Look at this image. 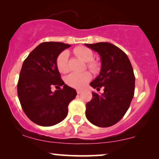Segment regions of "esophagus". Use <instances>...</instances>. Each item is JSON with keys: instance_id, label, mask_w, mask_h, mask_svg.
I'll return each mask as SVG.
<instances>
[{"instance_id": "34e87169", "label": "esophagus", "mask_w": 159, "mask_h": 159, "mask_svg": "<svg viewBox=\"0 0 159 159\" xmlns=\"http://www.w3.org/2000/svg\"><path fill=\"white\" fill-rule=\"evenodd\" d=\"M82 92V90H77V93L78 95L81 94Z\"/></svg>"}]
</instances>
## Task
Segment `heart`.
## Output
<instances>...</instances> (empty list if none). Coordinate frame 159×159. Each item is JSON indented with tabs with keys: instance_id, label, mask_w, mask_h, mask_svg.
I'll use <instances>...</instances> for the list:
<instances>
[{
	"instance_id": "1",
	"label": "heart",
	"mask_w": 159,
	"mask_h": 159,
	"mask_svg": "<svg viewBox=\"0 0 159 159\" xmlns=\"http://www.w3.org/2000/svg\"><path fill=\"white\" fill-rule=\"evenodd\" d=\"M74 53L87 62V66L93 72L96 73L100 70V64L93 61V53L90 48L84 46H79L74 49ZM56 66L61 73H67L69 70V53L64 51L56 58ZM92 75L89 71L82 73L73 72L66 77V82L69 86L75 88H82L90 81Z\"/></svg>"
}]
</instances>
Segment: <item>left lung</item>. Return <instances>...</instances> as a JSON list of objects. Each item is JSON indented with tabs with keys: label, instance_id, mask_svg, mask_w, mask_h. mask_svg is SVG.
I'll list each match as a JSON object with an SVG mask.
<instances>
[{
	"label": "left lung",
	"instance_id": "1",
	"mask_svg": "<svg viewBox=\"0 0 159 159\" xmlns=\"http://www.w3.org/2000/svg\"><path fill=\"white\" fill-rule=\"evenodd\" d=\"M101 56L99 75L90 86L104 93L93 92V98L86 104L87 119L97 127H108L115 125L125 116L134 93L133 69L127 54L109 43L84 44Z\"/></svg>",
	"mask_w": 159,
	"mask_h": 159
}]
</instances>
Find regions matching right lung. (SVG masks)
Segmentation results:
<instances>
[{"mask_svg": "<svg viewBox=\"0 0 159 159\" xmlns=\"http://www.w3.org/2000/svg\"><path fill=\"white\" fill-rule=\"evenodd\" d=\"M70 45L45 42L24 61L17 84L21 108L32 121L43 127L55 125L68 114V106L77 92L61 79L56 66L58 56ZM63 87L52 92V86Z\"/></svg>", "mask_w": 159, "mask_h": 159, "instance_id": "right-lung-1", "label": "right lung"}]
</instances>
